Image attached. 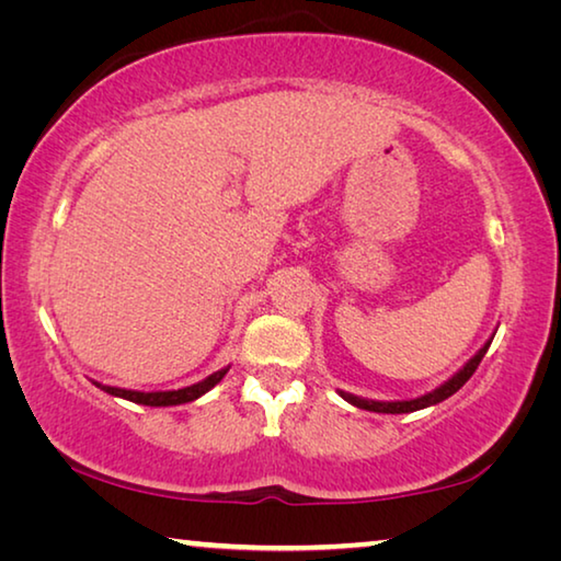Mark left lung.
Wrapping results in <instances>:
<instances>
[{
	"instance_id": "left-lung-1",
	"label": "left lung",
	"mask_w": 561,
	"mask_h": 561,
	"mask_svg": "<svg viewBox=\"0 0 561 561\" xmlns=\"http://www.w3.org/2000/svg\"><path fill=\"white\" fill-rule=\"evenodd\" d=\"M492 339H495V331H492V336L482 344V348L474 354L468 364H465L460 371H455L448 381H443L438 388H433L431 393H423L417 398H408V401H374V398H364V396H354L348 391H339V396L344 398L346 403L356 405V408H364V411H374V413H413V411H423V408H431L435 403L445 401V398H450L455 391H460V388L468 383V378L474 374V368L480 366L482 356L488 354V348L492 344Z\"/></svg>"
}]
</instances>
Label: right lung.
I'll return each mask as SVG.
<instances>
[{
  "instance_id": "right-lung-1",
  "label": "right lung",
  "mask_w": 561,
  "mask_h": 561,
  "mask_svg": "<svg viewBox=\"0 0 561 561\" xmlns=\"http://www.w3.org/2000/svg\"><path fill=\"white\" fill-rule=\"evenodd\" d=\"M230 371V366L220 368V371L210 374L203 381H197L193 386H183V388H173V391H133V388H116V386H106L101 381H93V386L101 388L103 393L123 398V401L130 403H140V405H153V408H165V405H183L190 401H197V398L205 396L210 388L222 381L225 374Z\"/></svg>"
}]
</instances>
